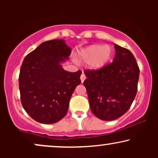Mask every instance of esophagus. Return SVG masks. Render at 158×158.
Listing matches in <instances>:
<instances>
[{"label":"esophagus","instance_id":"esophagus-1","mask_svg":"<svg viewBox=\"0 0 158 158\" xmlns=\"http://www.w3.org/2000/svg\"><path fill=\"white\" fill-rule=\"evenodd\" d=\"M85 78H86V77H85V73H82V74H81V77H80V79H81V82H83V81H85Z\"/></svg>","mask_w":158,"mask_h":158}]
</instances>
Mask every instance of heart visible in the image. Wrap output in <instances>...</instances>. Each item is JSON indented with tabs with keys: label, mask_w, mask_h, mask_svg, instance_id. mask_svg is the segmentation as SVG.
<instances>
[{
	"label": "heart",
	"mask_w": 158,
	"mask_h": 158,
	"mask_svg": "<svg viewBox=\"0 0 158 158\" xmlns=\"http://www.w3.org/2000/svg\"><path fill=\"white\" fill-rule=\"evenodd\" d=\"M113 55V49L109 45L92 44L79 52L80 60L90 62L93 68H102L109 62Z\"/></svg>",
	"instance_id": "obj_1"
}]
</instances>
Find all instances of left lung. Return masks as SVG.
<instances>
[{"label":"left lung","instance_id":"1","mask_svg":"<svg viewBox=\"0 0 158 158\" xmlns=\"http://www.w3.org/2000/svg\"><path fill=\"white\" fill-rule=\"evenodd\" d=\"M113 61L99 70H85L83 82L90 110L96 117L110 121L129 109L137 91L139 69L128 49L114 44Z\"/></svg>","mask_w":158,"mask_h":158}]
</instances>
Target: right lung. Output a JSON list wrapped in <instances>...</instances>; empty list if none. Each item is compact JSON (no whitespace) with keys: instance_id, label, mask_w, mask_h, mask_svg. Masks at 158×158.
Here are the masks:
<instances>
[{"instance_id":"add662e5","label":"right lung","mask_w":158,"mask_h":158,"mask_svg":"<svg viewBox=\"0 0 158 158\" xmlns=\"http://www.w3.org/2000/svg\"><path fill=\"white\" fill-rule=\"evenodd\" d=\"M70 53L64 39H55L41 43L23 59L19 79L21 104L37 122L52 124L68 112L81 74V70L71 73L61 66Z\"/></svg>"}]
</instances>
